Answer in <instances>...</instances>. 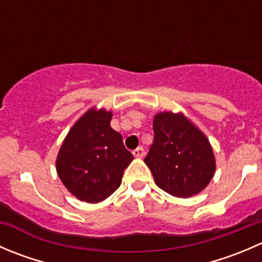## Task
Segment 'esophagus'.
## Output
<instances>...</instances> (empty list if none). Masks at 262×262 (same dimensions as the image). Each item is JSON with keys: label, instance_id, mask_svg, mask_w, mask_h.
Returning a JSON list of instances; mask_svg holds the SVG:
<instances>
[{"label": "esophagus", "instance_id": "34e87169", "mask_svg": "<svg viewBox=\"0 0 262 262\" xmlns=\"http://www.w3.org/2000/svg\"><path fill=\"white\" fill-rule=\"evenodd\" d=\"M133 155L134 157H138V158H142L144 155H146V152H144V148L143 147H138L136 148V149L133 150Z\"/></svg>", "mask_w": 262, "mask_h": 262}]
</instances>
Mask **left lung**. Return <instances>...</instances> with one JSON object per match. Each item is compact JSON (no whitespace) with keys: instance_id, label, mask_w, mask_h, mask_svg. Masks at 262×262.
Masks as SVG:
<instances>
[{"instance_id":"8db88e82","label":"left lung","mask_w":262,"mask_h":262,"mask_svg":"<svg viewBox=\"0 0 262 262\" xmlns=\"http://www.w3.org/2000/svg\"><path fill=\"white\" fill-rule=\"evenodd\" d=\"M153 143L144 162L160 189L178 198L202 191L215 171L207 137L184 115L160 113L153 120Z\"/></svg>"}]
</instances>
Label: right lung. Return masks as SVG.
Instances as JSON below:
<instances>
[{"label": "right lung", "instance_id": "obj_1", "mask_svg": "<svg viewBox=\"0 0 262 262\" xmlns=\"http://www.w3.org/2000/svg\"><path fill=\"white\" fill-rule=\"evenodd\" d=\"M113 114L89 110L66 137L57 158V172L68 191L87 203H99L121 184L133 155L123 137L110 126Z\"/></svg>", "mask_w": 262, "mask_h": 262}]
</instances>
